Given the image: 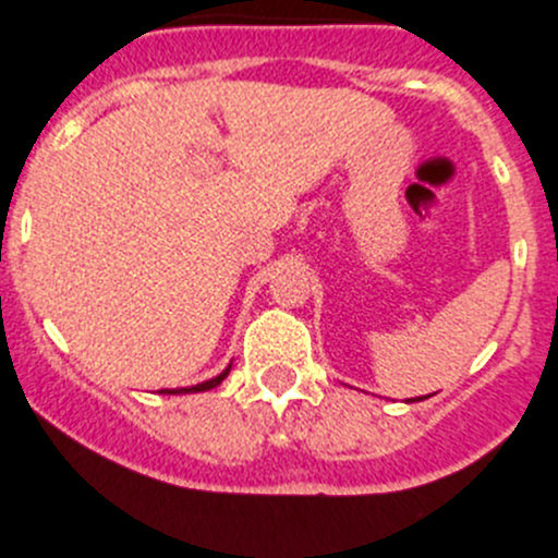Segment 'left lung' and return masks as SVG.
Masks as SVG:
<instances>
[{"mask_svg":"<svg viewBox=\"0 0 558 558\" xmlns=\"http://www.w3.org/2000/svg\"><path fill=\"white\" fill-rule=\"evenodd\" d=\"M424 399H426V397H424Z\"/></svg>","mask_w":558,"mask_h":558,"instance_id":"left-lung-1","label":"left lung"}]
</instances>
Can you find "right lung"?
Segmentation results:
<instances>
[{"mask_svg":"<svg viewBox=\"0 0 558 558\" xmlns=\"http://www.w3.org/2000/svg\"><path fill=\"white\" fill-rule=\"evenodd\" d=\"M228 372H231V366H228L226 372H222V374H217L215 379H206V383H201V385H192V388H173V390H170V388H165V390H161V393H197V390H211V388H217V385H220L222 379L228 377Z\"/></svg>","mask_w":558,"mask_h":558,"instance_id":"right-lung-1","label":"right lung"}]
</instances>
